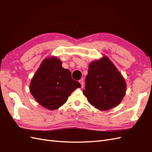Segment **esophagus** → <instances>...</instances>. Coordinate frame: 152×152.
Returning a JSON list of instances; mask_svg holds the SVG:
<instances>
[{
    "label": "esophagus",
    "instance_id": "34e87169",
    "mask_svg": "<svg viewBox=\"0 0 152 152\" xmlns=\"http://www.w3.org/2000/svg\"><path fill=\"white\" fill-rule=\"evenodd\" d=\"M79 82H80V84H81V88H83V86H84V83H83V81L82 80H80L79 81Z\"/></svg>",
    "mask_w": 152,
    "mask_h": 152
}]
</instances>
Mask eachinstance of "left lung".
Listing matches in <instances>:
<instances>
[{
	"instance_id": "obj_1",
	"label": "left lung",
	"mask_w": 152,
	"mask_h": 152,
	"mask_svg": "<svg viewBox=\"0 0 152 152\" xmlns=\"http://www.w3.org/2000/svg\"><path fill=\"white\" fill-rule=\"evenodd\" d=\"M126 87L122 74L106 56L90 63L83 92L91 105L101 111L117 106Z\"/></svg>"
}]
</instances>
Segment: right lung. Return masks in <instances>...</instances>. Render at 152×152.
<instances>
[{
  "label": "right lung",
  "mask_w": 152,
  "mask_h": 152,
  "mask_svg": "<svg viewBox=\"0 0 152 152\" xmlns=\"http://www.w3.org/2000/svg\"><path fill=\"white\" fill-rule=\"evenodd\" d=\"M62 64L54 56L46 58L30 84V94L36 101L50 110L61 107L73 91L81 87L79 82L72 78L71 71L63 68Z\"/></svg>",
  "instance_id": "add662e5"
}]
</instances>
